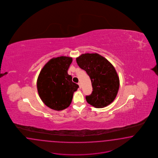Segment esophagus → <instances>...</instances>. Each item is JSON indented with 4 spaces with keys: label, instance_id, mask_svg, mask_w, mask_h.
I'll return each mask as SVG.
<instances>
[{
    "label": "esophagus",
    "instance_id": "esophagus-1",
    "mask_svg": "<svg viewBox=\"0 0 158 158\" xmlns=\"http://www.w3.org/2000/svg\"><path fill=\"white\" fill-rule=\"evenodd\" d=\"M78 85L79 86V88H80V89H81V83H78Z\"/></svg>",
    "mask_w": 158,
    "mask_h": 158
}]
</instances>
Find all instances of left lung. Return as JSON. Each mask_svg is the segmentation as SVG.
I'll return each instance as SVG.
<instances>
[{
	"mask_svg": "<svg viewBox=\"0 0 158 158\" xmlns=\"http://www.w3.org/2000/svg\"><path fill=\"white\" fill-rule=\"evenodd\" d=\"M76 60L79 67L91 79L93 91L90 96H86L87 102L97 108L110 105L119 89V77L114 67L97 53L82 54Z\"/></svg>",
	"mask_w": 158,
	"mask_h": 158,
	"instance_id": "obj_1",
	"label": "left lung"
}]
</instances>
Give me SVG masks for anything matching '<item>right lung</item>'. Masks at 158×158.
<instances>
[{"mask_svg": "<svg viewBox=\"0 0 158 158\" xmlns=\"http://www.w3.org/2000/svg\"><path fill=\"white\" fill-rule=\"evenodd\" d=\"M72 58L61 56L50 59L43 67L37 79L39 96L50 108L62 110L71 103L73 95L79 88L68 74Z\"/></svg>", "mask_w": 158, "mask_h": 158, "instance_id": "add662e5", "label": "right lung"}]
</instances>
